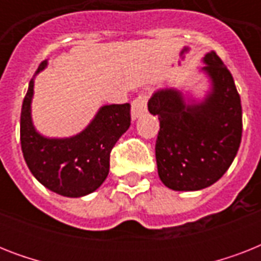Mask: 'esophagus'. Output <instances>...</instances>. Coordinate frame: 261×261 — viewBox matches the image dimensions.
Listing matches in <instances>:
<instances>
[{"label":"esophagus","mask_w":261,"mask_h":261,"mask_svg":"<svg viewBox=\"0 0 261 261\" xmlns=\"http://www.w3.org/2000/svg\"><path fill=\"white\" fill-rule=\"evenodd\" d=\"M147 107V94L141 93L138 94V97L134 98L131 102V116L133 119H137L139 115H142L146 111Z\"/></svg>","instance_id":"esophagus-1"}]
</instances>
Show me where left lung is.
Returning a JSON list of instances; mask_svg holds the SVG:
<instances>
[{"label": "left lung", "instance_id": "1", "mask_svg": "<svg viewBox=\"0 0 261 261\" xmlns=\"http://www.w3.org/2000/svg\"><path fill=\"white\" fill-rule=\"evenodd\" d=\"M202 70L211 90L200 102H187L178 89L155 90L147 102L160 131L155 160L161 181L174 191H198L222 177L233 163L243 135L241 100L230 71L214 51Z\"/></svg>", "mask_w": 261, "mask_h": 261}]
</instances>
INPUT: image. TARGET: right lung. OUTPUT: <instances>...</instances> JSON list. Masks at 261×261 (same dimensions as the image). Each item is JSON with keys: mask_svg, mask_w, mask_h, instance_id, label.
Here are the masks:
<instances>
[{"mask_svg": "<svg viewBox=\"0 0 261 261\" xmlns=\"http://www.w3.org/2000/svg\"><path fill=\"white\" fill-rule=\"evenodd\" d=\"M47 61L39 65L42 71ZM34 79L30 81L20 118L21 150L31 173L55 194L80 198L101 186L110 172V154L131 124L130 104L101 107L85 130L70 138H46L31 118Z\"/></svg>", "mask_w": 261, "mask_h": 261, "instance_id": "right-lung-1", "label": "right lung"}]
</instances>
